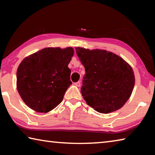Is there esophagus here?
<instances>
[{
	"instance_id": "34e87169",
	"label": "esophagus",
	"mask_w": 155,
	"mask_h": 155,
	"mask_svg": "<svg viewBox=\"0 0 155 155\" xmlns=\"http://www.w3.org/2000/svg\"><path fill=\"white\" fill-rule=\"evenodd\" d=\"M74 85L77 86V87H80V86H81V82H80V81H78V82L74 83Z\"/></svg>"
}]
</instances>
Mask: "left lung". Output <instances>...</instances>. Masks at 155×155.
Returning <instances> with one entry per match:
<instances>
[{"mask_svg": "<svg viewBox=\"0 0 155 155\" xmlns=\"http://www.w3.org/2000/svg\"><path fill=\"white\" fill-rule=\"evenodd\" d=\"M75 49L85 70L81 91L87 104L101 114L122 108L135 85L134 72L130 65L105 50Z\"/></svg>", "mask_w": 155, "mask_h": 155, "instance_id": "1", "label": "left lung"}]
</instances>
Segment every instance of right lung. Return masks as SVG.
<instances>
[{"label": "right lung", "instance_id": "add662e5", "mask_svg": "<svg viewBox=\"0 0 155 155\" xmlns=\"http://www.w3.org/2000/svg\"><path fill=\"white\" fill-rule=\"evenodd\" d=\"M73 55L72 47H48L22 60L17 70V90L29 108L48 113L61 103L72 84L68 65Z\"/></svg>", "mask_w": 155, "mask_h": 155}]
</instances>
